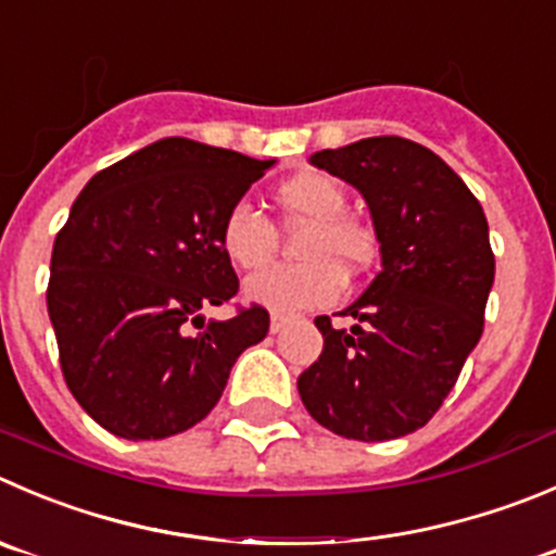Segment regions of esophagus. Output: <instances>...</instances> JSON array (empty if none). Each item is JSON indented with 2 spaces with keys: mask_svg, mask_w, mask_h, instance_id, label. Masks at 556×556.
<instances>
[{
  "mask_svg": "<svg viewBox=\"0 0 556 556\" xmlns=\"http://www.w3.org/2000/svg\"><path fill=\"white\" fill-rule=\"evenodd\" d=\"M287 321H289L287 314H278V311H273V314H269V330H273V332H281Z\"/></svg>",
  "mask_w": 556,
  "mask_h": 556,
  "instance_id": "esophagus-1",
  "label": "esophagus"
}]
</instances>
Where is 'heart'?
Here are the masks:
<instances>
[{
    "mask_svg": "<svg viewBox=\"0 0 556 556\" xmlns=\"http://www.w3.org/2000/svg\"><path fill=\"white\" fill-rule=\"evenodd\" d=\"M283 220L308 226L294 267H267L245 281V298L269 311H300L341 298L343 269L363 273L377 256L371 226L346 215V190L321 172L294 174L275 188ZM220 248L240 269H258L278 248L275 226L251 204L237 202L220 220Z\"/></svg>",
    "mask_w": 556,
    "mask_h": 556,
    "instance_id": "obj_1",
    "label": "heart"
}]
</instances>
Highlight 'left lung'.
Listing matches in <instances>:
<instances>
[{
	"mask_svg": "<svg viewBox=\"0 0 556 556\" xmlns=\"http://www.w3.org/2000/svg\"><path fill=\"white\" fill-rule=\"evenodd\" d=\"M361 190L382 269L336 330L316 319L325 349L300 374L305 409L338 437L399 440L440 409L483 336L494 253L480 202L428 147L374 136L308 157Z\"/></svg>",
	"mask_w": 556,
	"mask_h": 556,
	"instance_id": "left-lung-1",
	"label": "left lung"
}]
</instances>
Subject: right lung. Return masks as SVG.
<instances>
[{
    "label": "right lung",
    "mask_w": 556,
    "mask_h": 556,
    "mask_svg": "<svg viewBox=\"0 0 556 556\" xmlns=\"http://www.w3.org/2000/svg\"><path fill=\"white\" fill-rule=\"evenodd\" d=\"M273 166L172 136L94 174L73 202L46 300L67 388L114 437L188 431L267 336L258 305L226 321L202 311L237 294L220 220Z\"/></svg>",
    "instance_id": "obj_1"
}]
</instances>
